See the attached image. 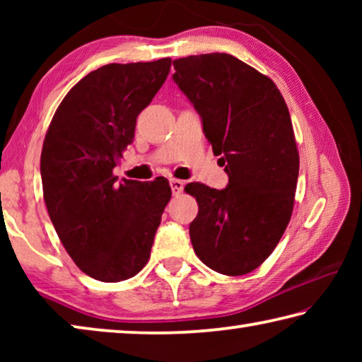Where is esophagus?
Returning <instances> with one entry per match:
<instances>
[{
  "instance_id": "obj_1",
  "label": "esophagus",
  "mask_w": 362,
  "mask_h": 362,
  "mask_svg": "<svg viewBox=\"0 0 362 362\" xmlns=\"http://www.w3.org/2000/svg\"><path fill=\"white\" fill-rule=\"evenodd\" d=\"M183 180H179V179H170V188H173V194L174 196H179L182 192H183Z\"/></svg>"
}]
</instances>
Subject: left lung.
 Wrapping results in <instances>:
<instances>
[{
	"label": "left lung",
	"mask_w": 362,
	"mask_h": 362,
	"mask_svg": "<svg viewBox=\"0 0 362 362\" xmlns=\"http://www.w3.org/2000/svg\"><path fill=\"white\" fill-rule=\"evenodd\" d=\"M174 69L228 174L223 189L185 187L199 206L189 240L204 265L241 276L268 259L292 216L298 151L289 110L272 79L230 54L177 59Z\"/></svg>",
	"instance_id": "8db88e82"
}]
</instances>
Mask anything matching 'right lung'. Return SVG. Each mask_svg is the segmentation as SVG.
<instances>
[{
    "mask_svg": "<svg viewBox=\"0 0 362 362\" xmlns=\"http://www.w3.org/2000/svg\"><path fill=\"white\" fill-rule=\"evenodd\" d=\"M170 62L108 64L90 71L60 102L42 144L49 217L76 267L102 283L129 279L146 265L170 199L164 177L118 182L113 175Z\"/></svg>",
    "mask_w": 362,
    "mask_h": 362,
    "instance_id": "add662e5",
    "label": "right lung"
}]
</instances>
